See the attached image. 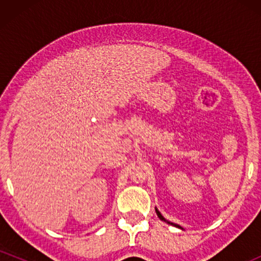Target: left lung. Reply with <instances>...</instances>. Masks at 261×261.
<instances>
[{
	"mask_svg": "<svg viewBox=\"0 0 261 261\" xmlns=\"http://www.w3.org/2000/svg\"><path fill=\"white\" fill-rule=\"evenodd\" d=\"M155 212H157L158 217H160L162 221H166V220H164V217H163V216H162V215H161V212H160V211H158V210H157V208H155ZM168 223H169V224H172V226H175V227H179V228H181V227H180V226H178V224H175V223H172V222H168Z\"/></svg>",
	"mask_w": 261,
	"mask_h": 261,
	"instance_id": "left-lung-1",
	"label": "left lung"
}]
</instances>
